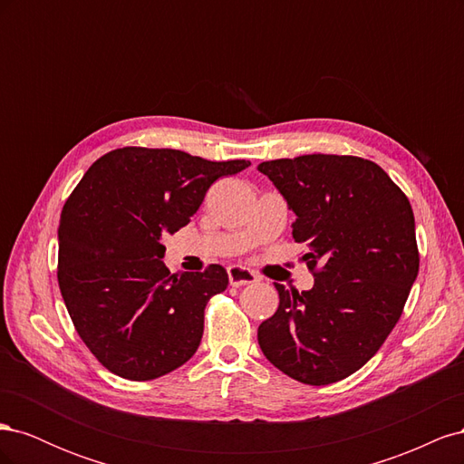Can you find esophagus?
<instances>
[{"label": "esophagus", "mask_w": 464, "mask_h": 464, "mask_svg": "<svg viewBox=\"0 0 464 464\" xmlns=\"http://www.w3.org/2000/svg\"><path fill=\"white\" fill-rule=\"evenodd\" d=\"M228 280L232 286H246V285H254L257 283V275L251 273L246 266L240 265H232L228 266Z\"/></svg>", "instance_id": "esophagus-1"}]
</instances>
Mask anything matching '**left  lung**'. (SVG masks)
<instances>
[{"mask_svg":"<svg viewBox=\"0 0 464 464\" xmlns=\"http://www.w3.org/2000/svg\"><path fill=\"white\" fill-rule=\"evenodd\" d=\"M257 170L296 215L292 236L312 290H278L257 341L275 368L305 385L353 375L389 336L418 275L411 201L382 166L360 157L304 154Z\"/></svg>","mask_w":464,"mask_h":464,"instance_id":"8db88e82","label":"left lung"}]
</instances>
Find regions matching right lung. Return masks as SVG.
<instances>
[{
  "label": "right lung",
  "instance_id": "obj_1",
  "mask_svg": "<svg viewBox=\"0 0 464 464\" xmlns=\"http://www.w3.org/2000/svg\"><path fill=\"white\" fill-rule=\"evenodd\" d=\"M249 164L123 147L98 159L69 195L58 283L75 331L106 370L149 382L195 354L205 305L227 290L228 273L208 265L170 275L160 237L186 227L218 178Z\"/></svg>",
  "mask_w": 464,
  "mask_h": 464
}]
</instances>
